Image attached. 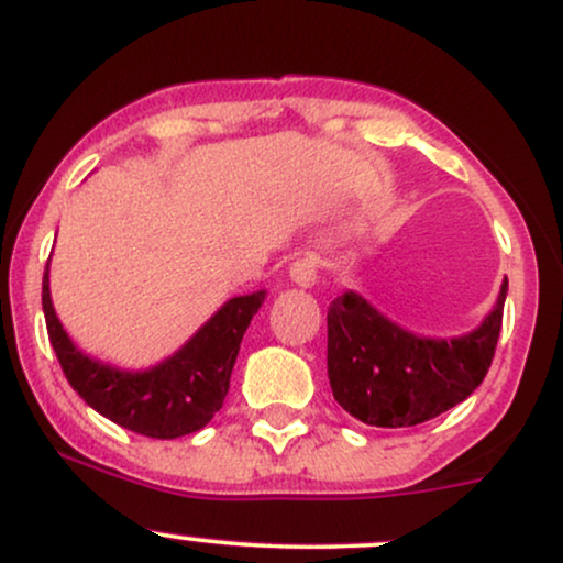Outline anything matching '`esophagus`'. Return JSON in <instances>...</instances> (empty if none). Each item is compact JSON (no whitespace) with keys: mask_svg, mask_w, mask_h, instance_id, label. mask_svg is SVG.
<instances>
[{"mask_svg":"<svg viewBox=\"0 0 563 563\" xmlns=\"http://www.w3.org/2000/svg\"><path fill=\"white\" fill-rule=\"evenodd\" d=\"M290 280L301 288H312L318 283V262L312 256H301L290 264Z\"/></svg>","mask_w":563,"mask_h":563,"instance_id":"34e87169","label":"esophagus"}]
</instances>
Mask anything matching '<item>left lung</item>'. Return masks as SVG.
Instances as JSON below:
<instances>
[{"label": "left lung", "mask_w": 563, "mask_h": 563, "mask_svg": "<svg viewBox=\"0 0 563 563\" xmlns=\"http://www.w3.org/2000/svg\"><path fill=\"white\" fill-rule=\"evenodd\" d=\"M503 280L493 312L457 339H426L346 290L328 307V378L349 416L380 429L418 426L468 397L493 365L503 328Z\"/></svg>", "instance_id": "8db88e82"}]
</instances>
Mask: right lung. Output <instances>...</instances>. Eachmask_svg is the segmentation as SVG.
Returning a JSON list of instances; mask_svg holds the SVG:
<instances>
[{
	"label": "right lung",
	"mask_w": 563,
	"mask_h": 563,
	"mask_svg": "<svg viewBox=\"0 0 563 563\" xmlns=\"http://www.w3.org/2000/svg\"><path fill=\"white\" fill-rule=\"evenodd\" d=\"M264 290L235 296L169 360L151 371H119L87 357L57 320L49 299V262L42 280V309L49 344L74 391L108 421L151 439H177L203 429L222 407L232 365Z\"/></svg>",
	"instance_id": "add662e5"
}]
</instances>
